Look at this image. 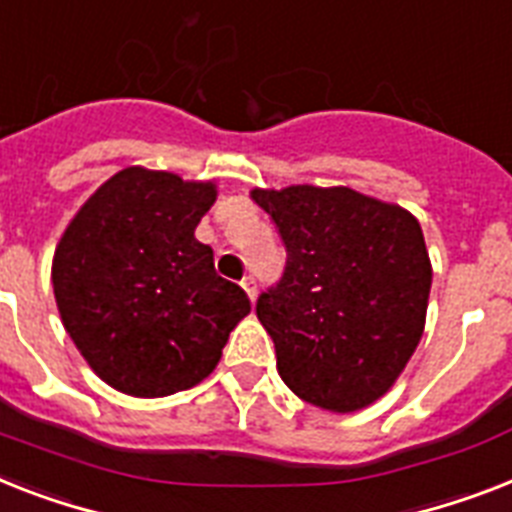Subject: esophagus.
Masks as SVG:
<instances>
[{"mask_svg": "<svg viewBox=\"0 0 512 512\" xmlns=\"http://www.w3.org/2000/svg\"><path fill=\"white\" fill-rule=\"evenodd\" d=\"M242 289L247 292L249 299L257 297V284H255V276H244L242 278Z\"/></svg>", "mask_w": 512, "mask_h": 512, "instance_id": "34e87169", "label": "esophagus"}]
</instances>
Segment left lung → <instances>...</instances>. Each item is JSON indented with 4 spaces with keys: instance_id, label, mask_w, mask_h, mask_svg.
<instances>
[{
    "instance_id": "obj_1",
    "label": "left lung",
    "mask_w": 512,
    "mask_h": 512,
    "mask_svg": "<svg viewBox=\"0 0 512 512\" xmlns=\"http://www.w3.org/2000/svg\"><path fill=\"white\" fill-rule=\"evenodd\" d=\"M286 247L257 299L276 368L299 400L355 413L384 397L426 326L431 260L421 223L347 186L252 189Z\"/></svg>"
}]
</instances>
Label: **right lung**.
Here are the masks:
<instances>
[{
	"label": "right lung",
	"instance_id": "1",
	"mask_svg": "<svg viewBox=\"0 0 512 512\" xmlns=\"http://www.w3.org/2000/svg\"><path fill=\"white\" fill-rule=\"evenodd\" d=\"M213 181L126 168L99 186L54 249L62 326L102 381L131 397H168L218 365L249 313L242 286L215 273L194 228Z\"/></svg>",
	"mask_w": 512,
	"mask_h": 512
}]
</instances>
